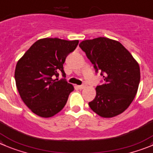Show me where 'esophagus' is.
<instances>
[{"label": "esophagus", "mask_w": 153, "mask_h": 153, "mask_svg": "<svg viewBox=\"0 0 153 153\" xmlns=\"http://www.w3.org/2000/svg\"><path fill=\"white\" fill-rule=\"evenodd\" d=\"M78 88H79L80 90H82L85 88V85H79V86H78Z\"/></svg>", "instance_id": "obj_1"}]
</instances>
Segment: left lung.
I'll return each instance as SVG.
<instances>
[{
  "mask_svg": "<svg viewBox=\"0 0 153 153\" xmlns=\"http://www.w3.org/2000/svg\"><path fill=\"white\" fill-rule=\"evenodd\" d=\"M79 47L105 81L96 88V97L89 102L91 109L102 118L122 113L137 92L140 81L138 62L121 43L108 38L85 40Z\"/></svg>",
  "mask_w": 153,
  "mask_h": 153,
  "instance_id": "left-lung-1",
  "label": "left lung"
}]
</instances>
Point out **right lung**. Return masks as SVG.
<instances>
[{"mask_svg":"<svg viewBox=\"0 0 153 153\" xmlns=\"http://www.w3.org/2000/svg\"><path fill=\"white\" fill-rule=\"evenodd\" d=\"M78 42L57 38L39 39L17 62L15 80L19 94L38 116L50 118L60 112L74 91L73 85L57 78L60 72L65 76L63 63Z\"/></svg>","mask_w":153,"mask_h":153,"instance_id":"add662e5","label":"right lung"}]
</instances>
